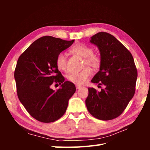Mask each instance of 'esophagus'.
<instances>
[{
    "label": "esophagus",
    "mask_w": 150,
    "mask_h": 150,
    "mask_svg": "<svg viewBox=\"0 0 150 150\" xmlns=\"http://www.w3.org/2000/svg\"><path fill=\"white\" fill-rule=\"evenodd\" d=\"M82 86H81V85H76V88H77V89H80L81 88H82Z\"/></svg>",
    "instance_id": "esophagus-1"
}]
</instances>
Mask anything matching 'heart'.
I'll return each mask as SVG.
<instances>
[{
  "mask_svg": "<svg viewBox=\"0 0 150 150\" xmlns=\"http://www.w3.org/2000/svg\"><path fill=\"white\" fill-rule=\"evenodd\" d=\"M71 52L77 55L85 58L84 66H89L93 68H97L100 64L99 57L93 54V50L85 44H78L73 46ZM56 64L57 68L60 70H65L66 68V55L64 53H60L57 57ZM91 73V69L86 67L81 71L78 73H71L68 75L69 81L75 84H83L87 81Z\"/></svg>",
  "mask_w": 150,
  "mask_h": 150,
  "instance_id": "b5f03b06",
  "label": "heart"
}]
</instances>
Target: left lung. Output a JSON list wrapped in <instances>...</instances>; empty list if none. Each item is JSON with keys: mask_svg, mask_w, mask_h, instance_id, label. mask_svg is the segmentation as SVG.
<instances>
[{"mask_svg": "<svg viewBox=\"0 0 150 150\" xmlns=\"http://www.w3.org/2000/svg\"><path fill=\"white\" fill-rule=\"evenodd\" d=\"M90 43L100 52V68L91 81L103 84L98 91L88 88L86 105L94 117L109 120L119 117L135 94L137 70L133 56L115 37L99 32L91 37Z\"/></svg>", "mask_w": 150, "mask_h": 150, "instance_id": "8db88e82", "label": "left lung"}]
</instances>
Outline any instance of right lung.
I'll use <instances>...</instances> for the list:
<instances>
[{"label": "right lung", "instance_id": "add662e5", "mask_svg": "<svg viewBox=\"0 0 150 150\" xmlns=\"http://www.w3.org/2000/svg\"><path fill=\"white\" fill-rule=\"evenodd\" d=\"M74 41L40 37L18 59L14 73L18 97L30 115L40 122H52L60 119L76 91L74 84L64 81L56 64L57 55ZM54 81L62 84L57 91L50 88Z\"/></svg>", "mask_w": 150, "mask_h": 150}]
</instances>
